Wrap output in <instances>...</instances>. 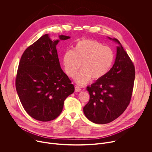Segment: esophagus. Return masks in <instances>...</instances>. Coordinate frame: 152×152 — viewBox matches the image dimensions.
Segmentation results:
<instances>
[{
	"label": "esophagus",
	"instance_id": "1",
	"mask_svg": "<svg viewBox=\"0 0 152 152\" xmlns=\"http://www.w3.org/2000/svg\"><path fill=\"white\" fill-rule=\"evenodd\" d=\"M75 91H76V92H79V91H81V89H80V88L79 87V86H75Z\"/></svg>",
	"mask_w": 152,
	"mask_h": 152
}]
</instances>
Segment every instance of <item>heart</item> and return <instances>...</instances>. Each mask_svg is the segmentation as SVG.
Returning <instances> with one entry per match:
<instances>
[{
	"mask_svg": "<svg viewBox=\"0 0 152 152\" xmlns=\"http://www.w3.org/2000/svg\"><path fill=\"white\" fill-rule=\"evenodd\" d=\"M115 59L113 50L101 42L91 39L77 41L72 50L65 52L62 64L67 75L74 77L80 66L82 70L75 77V82L84 85L91 79L99 80L111 70Z\"/></svg>",
	"mask_w": 152,
	"mask_h": 152,
	"instance_id": "heart-1",
	"label": "heart"
}]
</instances>
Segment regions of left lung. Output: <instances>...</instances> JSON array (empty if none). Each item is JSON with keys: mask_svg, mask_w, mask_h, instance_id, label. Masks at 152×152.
<instances>
[{"mask_svg": "<svg viewBox=\"0 0 152 152\" xmlns=\"http://www.w3.org/2000/svg\"><path fill=\"white\" fill-rule=\"evenodd\" d=\"M116 58L113 67L103 78L87 86L90 100L83 107V113L96 124L109 123L126 110L131 101L135 70L134 64L116 38Z\"/></svg>", "mask_w": 152, "mask_h": 152, "instance_id": "obj_1", "label": "left lung"}]
</instances>
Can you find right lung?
Instances as JSON below:
<instances>
[{
  "label": "right lung",
  "instance_id": "1",
  "mask_svg": "<svg viewBox=\"0 0 152 152\" xmlns=\"http://www.w3.org/2000/svg\"><path fill=\"white\" fill-rule=\"evenodd\" d=\"M70 38L59 35L52 40L45 34L28 47L20 59L15 87L26 112L41 121L55 119L61 113L66 99L75 86L61 68L56 46L60 40Z\"/></svg>",
  "mask_w": 152,
  "mask_h": 152
}]
</instances>
